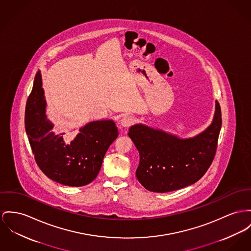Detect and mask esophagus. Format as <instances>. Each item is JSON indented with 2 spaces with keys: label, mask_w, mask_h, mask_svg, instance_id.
Wrapping results in <instances>:
<instances>
[{
  "label": "esophagus",
  "mask_w": 251,
  "mask_h": 251,
  "mask_svg": "<svg viewBox=\"0 0 251 251\" xmlns=\"http://www.w3.org/2000/svg\"><path fill=\"white\" fill-rule=\"evenodd\" d=\"M135 122L134 118L130 115H126L124 117L122 118L121 120V126H124V127H128L130 126H132Z\"/></svg>",
  "instance_id": "1"
}]
</instances>
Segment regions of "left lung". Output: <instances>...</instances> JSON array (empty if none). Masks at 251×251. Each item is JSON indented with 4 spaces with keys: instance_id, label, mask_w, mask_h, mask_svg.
<instances>
[{
    "instance_id": "1",
    "label": "left lung",
    "mask_w": 251,
    "mask_h": 251,
    "mask_svg": "<svg viewBox=\"0 0 251 251\" xmlns=\"http://www.w3.org/2000/svg\"><path fill=\"white\" fill-rule=\"evenodd\" d=\"M221 126L218 101L212 124L191 139H179L143 125L131 126L128 136L140 154L136 170L138 181L146 189L159 193L196 183L213 162Z\"/></svg>"
}]
</instances>
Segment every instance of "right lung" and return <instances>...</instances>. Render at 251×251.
I'll use <instances>...</instances> for the list:
<instances>
[{
	"label": "right lung",
	"mask_w": 251,
	"mask_h": 251,
	"mask_svg": "<svg viewBox=\"0 0 251 251\" xmlns=\"http://www.w3.org/2000/svg\"><path fill=\"white\" fill-rule=\"evenodd\" d=\"M46 100L41 74L34 80L27 98L25 126L39 168L51 180L68 186H83L98 175L105 152L117 138L113 121L91 122L68 143L66 133L55 134L46 114Z\"/></svg>",
	"instance_id": "1"
}]
</instances>
